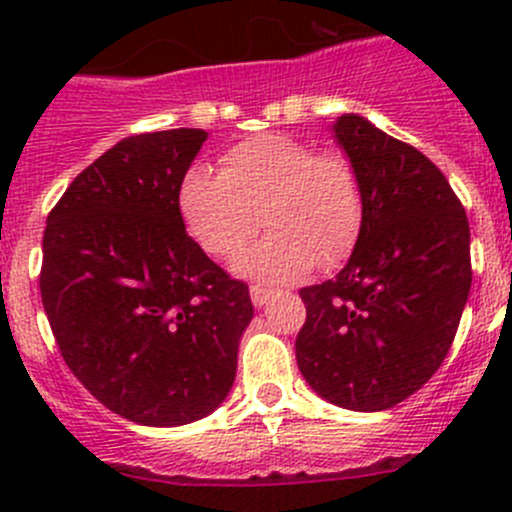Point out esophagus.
Segmentation results:
<instances>
[{
  "label": "esophagus",
  "mask_w": 512,
  "mask_h": 512,
  "mask_svg": "<svg viewBox=\"0 0 512 512\" xmlns=\"http://www.w3.org/2000/svg\"><path fill=\"white\" fill-rule=\"evenodd\" d=\"M250 297H252V304H255L257 309H262L267 302H270L272 292H270V289L260 287V285H252V287H250Z\"/></svg>",
  "instance_id": "34e87169"
}]
</instances>
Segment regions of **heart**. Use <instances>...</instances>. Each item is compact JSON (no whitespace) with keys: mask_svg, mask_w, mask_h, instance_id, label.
<instances>
[{"mask_svg":"<svg viewBox=\"0 0 512 512\" xmlns=\"http://www.w3.org/2000/svg\"><path fill=\"white\" fill-rule=\"evenodd\" d=\"M178 205L193 240L218 260L240 255L262 213L272 232L235 262V272L265 285L299 280L314 262H342L364 223V195L352 163L337 153H314L280 133L232 146L220 173L188 170Z\"/></svg>","mask_w":512,"mask_h":512,"instance_id":"heart-1","label":"heart"}]
</instances>
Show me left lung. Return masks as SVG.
I'll return each instance as SVG.
<instances>
[{
    "label": "left lung",
    "mask_w": 512,
    "mask_h": 512,
    "mask_svg": "<svg viewBox=\"0 0 512 512\" xmlns=\"http://www.w3.org/2000/svg\"><path fill=\"white\" fill-rule=\"evenodd\" d=\"M364 195L352 257L304 287L297 364L334 406L384 411L446 359L471 292V227L446 175L421 151L356 113L332 123Z\"/></svg>",
    "instance_id": "obj_1"
}]
</instances>
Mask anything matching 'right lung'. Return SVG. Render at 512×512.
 Returning a JSON list of instances; mask_svg holds the SVG:
<instances>
[{"label": "right lung", "instance_id": "right-lung-1", "mask_svg": "<svg viewBox=\"0 0 512 512\" xmlns=\"http://www.w3.org/2000/svg\"><path fill=\"white\" fill-rule=\"evenodd\" d=\"M208 133H141L96 158L46 218L41 302L61 356L113 414L185 426L230 394L250 289L188 237L178 190Z\"/></svg>", "mask_w": 512, "mask_h": 512}]
</instances>
